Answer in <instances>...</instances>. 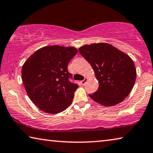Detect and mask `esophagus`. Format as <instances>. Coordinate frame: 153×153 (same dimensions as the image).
<instances>
[{"instance_id": "34e87169", "label": "esophagus", "mask_w": 153, "mask_h": 153, "mask_svg": "<svg viewBox=\"0 0 153 153\" xmlns=\"http://www.w3.org/2000/svg\"><path fill=\"white\" fill-rule=\"evenodd\" d=\"M87 80H88V78H87V77H85V78H84V80L81 81V82H80V83H81L82 85H84V84H86V82H87Z\"/></svg>"}]
</instances>
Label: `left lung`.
Here are the masks:
<instances>
[{"label":"left lung","mask_w":153,"mask_h":153,"mask_svg":"<svg viewBox=\"0 0 153 153\" xmlns=\"http://www.w3.org/2000/svg\"><path fill=\"white\" fill-rule=\"evenodd\" d=\"M79 51L91 64L99 81L98 90L90 94V97L104 106L122 102L131 93L136 79L132 59L107 43L83 45Z\"/></svg>","instance_id":"8db88e82"}]
</instances>
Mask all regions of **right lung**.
Segmentation results:
<instances>
[{"instance_id":"1","label":"right lung","mask_w":153,"mask_h":153,"mask_svg":"<svg viewBox=\"0 0 153 153\" xmlns=\"http://www.w3.org/2000/svg\"><path fill=\"white\" fill-rule=\"evenodd\" d=\"M77 53L74 47L45 46L24 62L22 78L29 98L41 110L58 114L71 105L78 85L69 80L67 66Z\"/></svg>"}]
</instances>
